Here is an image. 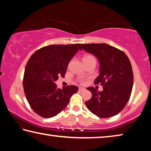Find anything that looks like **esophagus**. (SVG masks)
Listing matches in <instances>:
<instances>
[{
  "label": "esophagus",
  "instance_id": "1",
  "mask_svg": "<svg viewBox=\"0 0 151 151\" xmlns=\"http://www.w3.org/2000/svg\"><path fill=\"white\" fill-rule=\"evenodd\" d=\"M86 89L83 88H79V91H85Z\"/></svg>",
  "mask_w": 151,
  "mask_h": 151
}]
</instances>
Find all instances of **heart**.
Instances as JSON below:
<instances>
[{"label":"heart","instance_id":"obj_1","mask_svg":"<svg viewBox=\"0 0 151 151\" xmlns=\"http://www.w3.org/2000/svg\"><path fill=\"white\" fill-rule=\"evenodd\" d=\"M91 58H95L93 55H85L83 58V60H89V59H91ZM79 81H80V83L81 84H84L86 82V80H84V79L83 78H81L80 79V80H79Z\"/></svg>","mask_w":151,"mask_h":151}]
</instances>
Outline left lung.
I'll return each mask as SVG.
<instances>
[{
    "mask_svg": "<svg viewBox=\"0 0 151 151\" xmlns=\"http://www.w3.org/2000/svg\"><path fill=\"white\" fill-rule=\"evenodd\" d=\"M81 46L99 60L100 73L94 83L104 88L102 91L93 87L87 88L92 97L86 101V106L100 118L116 115L127 104L133 89V73L129 58L122 50L109 44H82Z\"/></svg>",
    "mask_w": 151,
    "mask_h": 151,
    "instance_id": "1",
    "label": "left lung"
}]
</instances>
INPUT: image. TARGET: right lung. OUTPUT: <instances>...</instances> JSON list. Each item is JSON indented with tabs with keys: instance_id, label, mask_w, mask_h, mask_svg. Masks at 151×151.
I'll list each match as a JSON object with an SVG mask.
<instances>
[{
	"instance_id": "1",
	"label": "right lung",
	"mask_w": 151,
	"mask_h": 151,
	"mask_svg": "<svg viewBox=\"0 0 151 151\" xmlns=\"http://www.w3.org/2000/svg\"><path fill=\"white\" fill-rule=\"evenodd\" d=\"M80 44H55L41 47L26 63L23 88L30 107L38 115L50 118L64 109L71 96L78 91L75 86L58 88L55 81L63 77Z\"/></svg>"
}]
</instances>
